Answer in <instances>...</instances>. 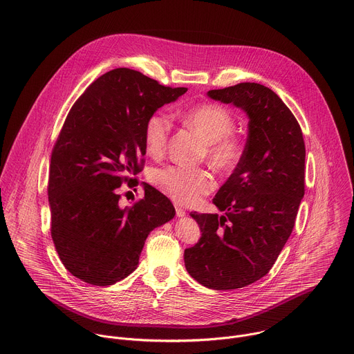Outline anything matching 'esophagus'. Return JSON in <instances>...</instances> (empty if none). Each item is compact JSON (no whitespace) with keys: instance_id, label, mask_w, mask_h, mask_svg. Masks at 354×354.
<instances>
[{"instance_id":"1","label":"esophagus","mask_w":354,"mask_h":354,"mask_svg":"<svg viewBox=\"0 0 354 354\" xmlns=\"http://www.w3.org/2000/svg\"><path fill=\"white\" fill-rule=\"evenodd\" d=\"M175 208H176V215H178V216H180V218H182V216H185V215H186V211H185L182 207L176 205Z\"/></svg>"}]
</instances>
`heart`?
Segmentation results:
<instances>
[{"label":"heart","mask_w":354,"mask_h":354,"mask_svg":"<svg viewBox=\"0 0 354 354\" xmlns=\"http://www.w3.org/2000/svg\"><path fill=\"white\" fill-rule=\"evenodd\" d=\"M180 121L205 142V158L221 174H232L245 156L243 143L233 135L236 122L229 109L218 104H201L180 113ZM172 129L171 116L157 111L149 116L145 125V146L150 156L160 157L165 153ZM151 183L178 204H196L208 194L215 180L203 168L168 165L150 172Z\"/></svg>","instance_id":"b5f03b06"}]
</instances>
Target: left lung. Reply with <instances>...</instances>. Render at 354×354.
<instances>
[{"mask_svg": "<svg viewBox=\"0 0 354 354\" xmlns=\"http://www.w3.org/2000/svg\"><path fill=\"white\" fill-rule=\"evenodd\" d=\"M207 95L249 116L241 165L212 203L222 215L190 216L201 238L185 250L187 272L214 290L245 288L268 274L288 242L304 196L306 147L295 115L268 87L239 83Z\"/></svg>", "mask_w": 354, "mask_h": 354, "instance_id": "8db88e82", "label": "left lung"}]
</instances>
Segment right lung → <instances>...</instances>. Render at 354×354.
Here are the masks:
<instances>
[{
    "mask_svg": "<svg viewBox=\"0 0 354 354\" xmlns=\"http://www.w3.org/2000/svg\"><path fill=\"white\" fill-rule=\"evenodd\" d=\"M187 91L118 68L100 76L71 108L53 149L48 179L51 238L65 268L95 286L132 274L150 232L175 216L168 197L121 207L118 187L142 171L149 116Z\"/></svg>",
    "mask_w": 354,
    "mask_h": 354,
    "instance_id": "right-lung-1",
    "label": "right lung"
}]
</instances>
